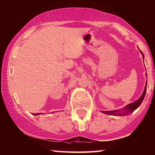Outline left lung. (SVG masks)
I'll use <instances>...</instances> for the list:
<instances>
[{"label":"left lung","mask_w":155,"mask_h":155,"mask_svg":"<svg viewBox=\"0 0 155 155\" xmlns=\"http://www.w3.org/2000/svg\"><path fill=\"white\" fill-rule=\"evenodd\" d=\"M141 54H142L143 57V54L142 53V52L141 51ZM146 86L147 85H146L145 86V89H144V91L142 94V95L140 97V98H139L137 101L134 102V103H132L129 104H128V105L125 107L124 108V112L123 113H120L119 112V111H103V113L104 114H108V115H129L133 111H134L137 108V107L140 105L141 102L143 101L144 96L146 95Z\"/></svg>","instance_id":"1"}]
</instances>
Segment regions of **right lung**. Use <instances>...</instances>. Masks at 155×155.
<instances>
[{
	"label": "right lung",
	"instance_id": "right-lung-1",
	"mask_svg": "<svg viewBox=\"0 0 155 155\" xmlns=\"http://www.w3.org/2000/svg\"><path fill=\"white\" fill-rule=\"evenodd\" d=\"M40 114V113H39V114H33V115H39Z\"/></svg>",
	"mask_w": 155,
	"mask_h": 155
}]
</instances>
